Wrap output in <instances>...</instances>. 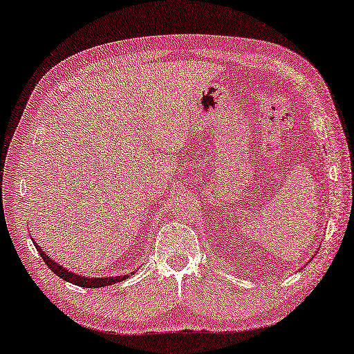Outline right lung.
<instances>
[{
    "label": "right lung",
    "instance_id": "add662e5",
    "mask_svg": "<svg viewBox=\"0 0 354 354\" xmlns=\"http://www.w3.org/2000/svg\"><path fill=\"white\" fill-rule=\"evenodd\" d=\"M34 244L37 247V250H39L40 257L43 261H45V264L48 266L49 269H51L55 275H57L59 278H62V280L65 281H70L73 284H76V286H80V288H102V286H110V284L113 283H120L122 280H126V278L129 275H124V277H109V278H86V277H82V275H76L73 274V272L66 270L65 268H62V266H59L55 261H53L51 258H49L45 252H43L39 245H37V243L34 241Z\"/></svg>",
    "mask_w": 354,
    "mask_h": 354
}]
</instances>
